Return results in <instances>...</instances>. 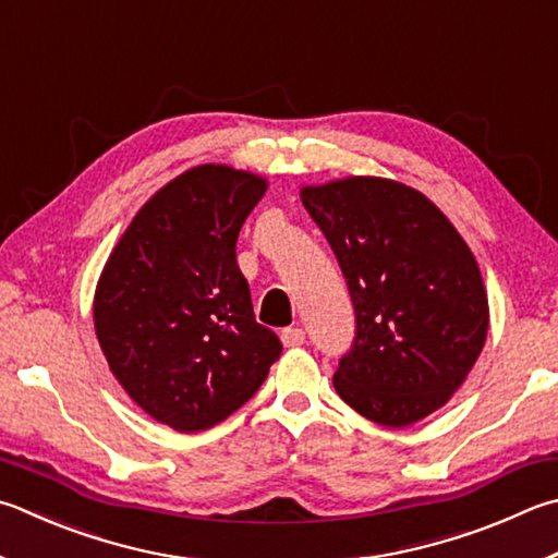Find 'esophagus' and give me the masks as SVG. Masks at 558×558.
I'll list each match as a JSON object with an SVG mask.
<instances>
[{"instance_id":"obj_1","label":"esophagus","mask_w":558,"mask_h":558,"mask_svg":"<svg viewBox=\"0 0 558 558\" xmlns=\"http://www.w3.org/2000/svg\"><path fill=\"white\" fill-rule=\"evenodd\" d=\"M280 339L288 349H295V347H302V343H305V331H302L300 327H288V329H282Z\"/></svg>"}]
</instances>
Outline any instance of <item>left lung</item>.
I'll return each instance as SVG.
<instances>
[{
    "mask_svg": "<svg viewBox=\"0 0 558 558\" xmlns=\"http://www.w3.org/2000/svg\"><path fill=\"white\" fill-rule=\"evenodd\" d=\"M300 197L337 253L356 312V337L333 373L339 398L383 427L424 420L461 388L488 333L471 248L402 182L347 178Z\"/></svg>",
    "mask_w": 558,
    "mask_h": 558,
    "instance_id": "8db88e82",
    "label": "left lung"
}]
</instances>
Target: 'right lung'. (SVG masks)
<instances>
[{
    "label": "right lung",
    "mask_w": 558,
    "mask_h": 558,
    "mask_svg": "<svg viewBox=\"0 0 558 558\" xmlns=\"http://www.w3.org/2000/svg\"><path fill=\"white\" fill-rule=\"evenodd\" d=\"M268 182L229 166L170 180L131 219L95 292V331L121 388L178 432L248 402L278 361L256 322L236 239Z\"/></svg>",
    "instance_id": "add662e5"
}]
</instances>
